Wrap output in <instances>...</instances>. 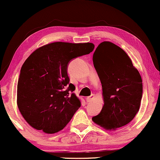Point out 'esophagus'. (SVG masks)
I'll return each mask as SVG.
<instances>
[{
    "label": "esophagus",
    "mask_w": 160,
    "mask_h": 160,
    "mask_svg": "<svg viewBox=\"0 0 160 160\" xmlns=\"http://www.w3.org/2000/svg\"><path fill=\"white\" fill-rule=\"evenodd\" d=\"M94 94H92L91 95V96H89V97H88V98H86V101L88 102H92V100H94Z\"/></svg>",
    "instance_id": "obj_1"
}]
</instances>
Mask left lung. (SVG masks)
<instances>
[{"label": "left lung", "instance_id": "obj_1", "mask_svg": "<svg viewBox=\"0 0 160 160\" xmlns=\"http://www.w3.org/2000/svg\"><path fill=\"white\" fill-rule=\"evenodd\" d=\"M93 62L102 83L104 105L92 121L106 130L115 131L138 112L142 78L126 52L112 42H102L97 47Z\"/></svg>", "mask_w": 160, "mask_h": 160}]
</instances>
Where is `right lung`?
Instances as JSON below:
<instances>
[{
  "instance_id": "add662e5",
  "label": "right lung",
  "mask_w": 160,
  "mask_h": 160,
  "mask_svg": "<svg viewBox=\"0 0 160 160\" xmlns=\"http://www.w3.org/2000/svg\"><path fill=\"white\" fill-rule=\"evenodd\" d=\"M92 43L54 42L37 48L22 66L17 104L32 128L46 134L64 128L81 106L69 83L68 62L94 50Z\"/></svg>"
}]
</instances>
